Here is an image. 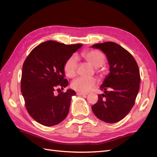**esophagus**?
<instances>
[{"label": "esophagus", "mask_w": 157, "mask_h": 157, "mask_svg": "<svg viewBox=\"0 0 157 157\" xmlns=\"http://www.w3.org/2000/svg\"><path fill=\"white\" fill-rule=\"evenodd\" d=\"M77 94L78 96H87V94H84V93H81V92H77Z\"/></svg>", "instance_id": "obj_1"}]
</instances>
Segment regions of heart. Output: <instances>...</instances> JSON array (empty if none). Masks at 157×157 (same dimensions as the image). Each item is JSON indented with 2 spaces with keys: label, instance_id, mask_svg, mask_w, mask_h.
Listing matches in <instances>:
<instances>
[{
  "label": "heart",
  "instance_id": "heart-1",
  "mask_svg": "<svg viewBox=\"0 0 157 157\" xmlns=\"http://www.w3.org/2000/svg\"><path fill=\"white\" fill-rule=\"evenodd\" d=\"M82 57L95 68L100 67L105 61V56L98 50H91L82 54ZM77 68V59L75 56H71L64 65V73L67 77L73 78L76 75ZM97 84V80L94 78L79 77L71 83V87L76 91L86 93L92 90Z\"/></svg>",
  "mask_w": 157,
  "mask_h": 157
}]
</instances>
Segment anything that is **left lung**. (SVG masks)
Returning a JSON list of instances; mask_svg holds the SVG:
<instances>
[{"mask_svg":"<svg viewBox=\"0 0 157 157\" xmlns=\"http://www.w3.org/2000/svg\"><path fill=\"white\" fill-rule=\"evenodd\" d=\"M92 48L105 54L110 71L100 86L103 94L98 95L92 111L101 121L115 123L123 119L135 103L140 83L138 65L130 52L115 42L96 44Z\"/></svg>","mask_w":157,"mask_h":157,"instance_id":"left-lung-1","label":"left lung"}]
</instances>
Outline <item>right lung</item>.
Masks as SVG:
<instances>
[{
    "instance_id": "1",
    "label": "right lung",
    "mask_w": 157,
    "mask_h": 157,
    "mask_svg": "<svg viewBox=\"0 0 157 157\" xmlns=\"http://www.w3.org/2000/svg\"><path fill=\"white\" fill-rule=\"evenodd\" d=\"M82 44L66 45L48 40L33 49L23 65L21 91L27 111L39 124L52 126L67 117L71 98L76 92L68 89L54 94L69 84L65 78L64 65Z\"/></svg>"
}]
</instances>
